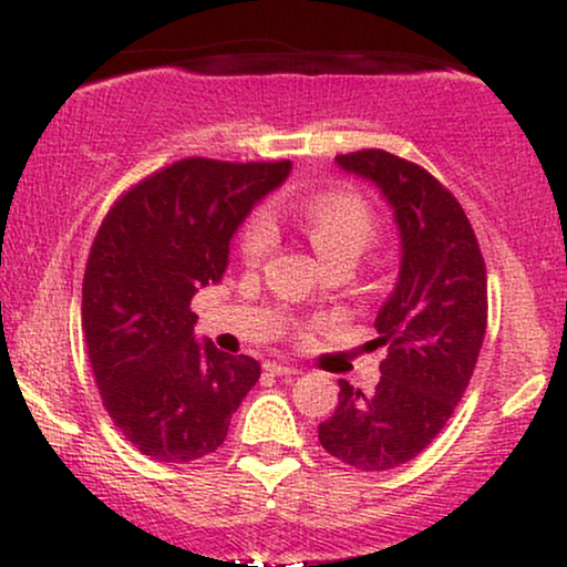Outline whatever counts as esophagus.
<instances>
[{"mask_svg": "<svg viewBox=\"0 0 567 567\" xmlns=\"http://www.w3.org/2000/svg\"><path fill=\"white\" fill-rule=\"evenodd\" d=\"M266 369L276 377H291V374H299V371H301V369L293 367V363H284V361H268Z\"/></svg>", "mask_w": 567, "mask_h": 567, "instance_id": "obj_1", "label": "esophagus"}]
</instances>
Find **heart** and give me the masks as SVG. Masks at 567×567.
<instances>
[{"label":"heart","mask_w":567,"mask_h":567,"mask_svg":"<svg viewBox=\"0 0 567 567\" xmlns=\"http://www.w3.org/2000/svg\"><path fill=\"white\" fill-rule=\"evenodd\" d=\"M297 221L322 260L351 252L361 255L377 235V216L367 198L351 190H328L305 200ZM274 245V224L266 214H255L239 235V252L247 262H258Z\"/></svg>","instance_id":"heart-1"}]
</instances>
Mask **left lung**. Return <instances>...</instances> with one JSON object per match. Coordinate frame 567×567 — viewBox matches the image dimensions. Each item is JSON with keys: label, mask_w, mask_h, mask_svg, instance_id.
Listing matches in <instances>:
<instances>
[{"label": "left lung", "mask_w": 567, "mask_h": 567, "mask_svg": "<svg viewBox=\"0 0 567 567\" xmlns=\"http://www.w3.org/2000/svg\"><path fill=\"white\" fill-rule=\"evenodd\" d=\"M336 162L392 208L400 276L374 320L377 343L386 346L377 390L340 379L336 413L317 433L336 460L379 472L421 454L467 390L487 328V276L460 200L431 173L382 150Z\"/></svg>", "instance_id": "obj_1"}]
</instances>
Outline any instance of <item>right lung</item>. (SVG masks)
Wrapping results in <instances>:
<instances>
[{
    "label": "right lung",
    "instance_id": "obj_1",
    "mask_svg": "<svg viewBox=\"0 0 567 567\" xmlns=\"http://www.w3.org/2000/svg\"><path fill=\"white\" fill-rule=\"evenodd\" d=\"M289 173V159H181L118 198L92 243L82 284L92 374L107 415L152 460L216 452L260 379L250 355L200 343L190 299L221 281L231 235Z\"/></svg>",
    "mask_w": 567,
    "mask_h": 567
}]
</instances>
